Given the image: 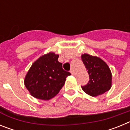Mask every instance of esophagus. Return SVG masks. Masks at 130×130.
Listing matches in <instances>:
<instances>
[{"mask_svg":"<svg viewBox=\"0 0 130 130\" xmlns=\"http://www.w3.org/2000/svg\"><path fill=\"white\" fill-rule=\"evenodd\" d=\"M70 72H71V73H72V75H74V71H73V70H70Z\"/></svg>","mask_w":130,"mask_h":130,"instance_id":"esophagus-1","label":"esophagus"}]
</instances>
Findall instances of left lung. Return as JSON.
Here are the masks:
<instances>
[{
	"label": "left lung",
	"mask_w": 130,
	"mask_h": 130,
	"mask_svg": "<svg viewBox=\"0 0 130 130\" xmlns=\"http://www.w3.org/2000/svg\"><path fill=\"white\" fill-rule=\"evenodd\" d=\"M81 59L89 75V81L81 86L83 90L87 94L96 97L108 91L112 85V75L107 64L102 59L85 53Z\"/></svg>",
	"instance_id": "1"
}]
</instances>
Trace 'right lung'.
<instances>
[{
    "mask_svg": "<svg viewBox=\"0 0 130 130\" xmlns=\"http://www.w3.org/2000/svg\"><path fill=\"white\" fill-rule=\"evenodd\" d=\"M58 55L53 52L40 57L31 66L25 78V85L33 97L49 100L59 92L71 75L62 69Z\"/></svg>",
    "mask_w": 130,
    "mask_h": 130,
    "instance_id": "obj_1",
    "label": "right lung"
}]
</instances>
